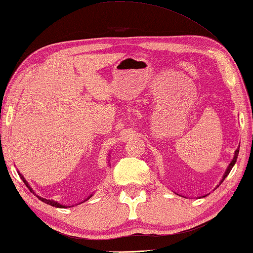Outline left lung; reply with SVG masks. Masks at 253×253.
Wrapping results in <instances>:
<instances>
[{
	"mask_svg": "<svg viewBox=\"0 0 253 253\" xmlns=\"http://www.w3.org/2000/svg\"><path fill=\"white\" fill-rule=\"evenodd\" d=\"M238 154H239V147L237 148V150L235 151V156H233V158H232V160H231V163L229 164V166L227 167V169H226V171H224V173H223V176H222V179L221 180H220V182H219V185H221V182L224 180V179H226V177L228 176L229 174V172L231 171V169H232V167L235 166V164H236V162H237V158H238ZM219 185L217 186V187H219ZM215 187V188H217ZM204 197H206V196H204Z\"/></svg>",
	"mask_w": 253,
	"mask_h": 253,
	"instance_id": "left-lung-1",
	"label": "left lung"
}]
</instances>
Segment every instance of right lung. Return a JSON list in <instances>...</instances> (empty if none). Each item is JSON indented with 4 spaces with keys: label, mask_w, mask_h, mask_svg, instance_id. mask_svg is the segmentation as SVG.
<instances>
[{
    "label": "right lung",
    "mask_w": 253,
    "mask_h": 253,
    "mask_svg": "<svg viewBox=\"0 0 253 253\" xmlns=\"http://www.w3.org/2000/svg\"><path fill=\"white\" fill-rule=\"evenodd\" d=\"M108 162H109V160H108ZM17 172H18V176H20V177H21V179H22V180H23V182H24L25 185H26V187L29 188V189H30V191H31V192H33V194H34L36 197H38V198H39L41 201H43V203L47 204V205H50V206H53V207H56V208H67V207H71V206H64V205H62V204L57 203V201H54V200H52V199L49 200V199H45V198H42V197H40L39 195H36L35 192H34V190L32 189V187L30 186V183L26 181V179H25L24 177H23V174H22V173H20V171H17ZM91 196H93V195H90V196L87 197V198H86L84 201H83V203H85V201H86L87 199H89ZM83 203H81V204H83ZM73 207H74V206H73Z\"/></svg>",
    "instance_id": "add662e5"
}]
</instances>
